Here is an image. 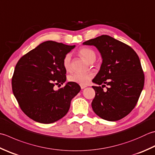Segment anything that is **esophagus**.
<instances>
[{"mask_svg":"<svg viewBox=\"0 0 155 155\" xmlns=\"http://www.w3.org/2000/svg\"><path fill=\"white\" fill-rule=\"evenodd\" d=\"M80 86H81V88L82 89H84V88H85V87H87L86 85H83V84H80Z\"/></svg>","mask_w":155,"mask_h":155,"instance_id":"obj_1","label":"esophagus"}]
</instances>
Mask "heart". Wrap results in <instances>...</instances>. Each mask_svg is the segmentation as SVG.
Segmentation results:
<instances>
[{
	"instance_id": "heart-1",
	"label": "heart",
	"mask_w": 155,
	"mask_h": 155,
	"mask_svg": "<svg viewBox=\"0 0 155 155\" xmlns=\"http://www.w3.org/2000/svg\"><path fill=\"white\" fill-rule=\"evenodd\" d=\"M78 54L89 63L93 62L96 59L95 52L89 48H82L81 49L78 50ZM71 54H66L62 60V65L66 71H70V70H71ZM93 77V74L92 72H85V73L74 72V73H72L68 76V81L71 83L86 85L89 83L90 80Z\"/></svg>"
}]
</instances>
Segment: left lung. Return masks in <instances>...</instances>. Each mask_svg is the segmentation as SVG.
Returning a JSON list of instances; mask_svg holds the SVG:
<instances>
[{
    "instance_id": "8db88e82",
    "label": "left lung",
    "mask_w": 155,
    "mask_h": 155,
    "mask_svg": "<svg viewBox=\"0 0 155 155\" xmlns=\"http://www.w3.org/2000/svg\"><path fill=\"white\" fill-rule=\"evenodd\" d=\"M94 45L101 53L103 61L93 79L95 97L93 111L111 122L122 119L134 108L144 87V74L139 57L132 48L107 35L84 41ZM108 87L105 91L103 88Z\"/></svg>"
}]
</instances>
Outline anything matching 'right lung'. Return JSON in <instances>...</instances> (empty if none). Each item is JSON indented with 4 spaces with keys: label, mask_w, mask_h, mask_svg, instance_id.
<instances>
[{
    "label": "right lung",
    "mask_w": 155,
    "mask_h": 155,
    "mask_svg": "<svg viewBox=\"0 0 155 155\" xmlns=\"http://www.w3.org/2000/svg\"><path fill=\"white\" fill-rule=\"evenodd\" d=\"M54 41L39 44L19 60L12 77V89L24 114L33 120L51 124L68 113L72 99L79 93L77 83L66 80L62 65L66 54L74 48Z\"/></svg>",
    "instance_id": "obj_1"
}]
</instances>
